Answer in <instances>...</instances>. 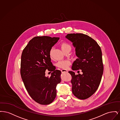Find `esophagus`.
Segmentation results:
<instances>
[{"label": "esophagus", "mask_w": 120, "mask_h": 120, "mask_svg": "<svg viewBox=\"0 0 120 120\" xmlns=\"http://www.w3.org/2000/svg\"><path fill=\"white\" fill-rule=\"evenodd\" d=\"M61 71H62V73H63V72H68V70H66V69H62V70H61Z\"/></svg>", "instance_id": "esophagus-1"}]
</instances>
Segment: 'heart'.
Instances as JSON below:
<instances>
[{
    "instance_id": "b5f03b06",
    "label": "heart",
    "mask_w": 120,
    "mask_h": 120,
    "mask_svg": "<svg viewBox=\"0 0 120 120\" xmlns=\"http://www.w3.org/2000/svg\"><path fill=\"white\" fill-rule=\"evenodd\" d=\"M61 47L62 50L63 51L64 50H65L67 48H71V46L67 43H63L61 45ZM50 57H52V50L50 51ZM70 64H71V62L68 60H62V61H60L58 62L56 64V65L59 68L65 69L68 68L69 66L70 65Z\"/></svg>"
}]
</instances>
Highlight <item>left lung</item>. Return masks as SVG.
Returning a JSON list of instances; mask_svg holds the SVG:
<instances>
[{"label": "left lung", "mask_w": 120, "mask_h": 120, "mask_svg": "<svg viewBox=\"0 0 120 120\" xmlns=\"http://www.w3.org/2000/svg\"><path fill=\"white\" fill-rule=\"evenodd\" d=\"M66 38L73 43L78 57L72 69L81 70L83 73L75 75L69 71L72 76V93L79 99H86L96 92L100 85L103 72L102 51L96 41L86 34H68Z\"/></svg>", "instance_id": "8db88e82"}]
</instances>
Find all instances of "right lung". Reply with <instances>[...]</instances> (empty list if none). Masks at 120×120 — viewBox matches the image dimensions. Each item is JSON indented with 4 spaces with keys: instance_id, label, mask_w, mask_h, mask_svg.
Wrapping results in <instances>:
<instances>
[{
    "instance_id": "obj_1",
    "label": "right lung",
    "mask_w": 120,
    "mask_h": 120,
    "mask_svg": "<svg viewBox=\"0 0 120 120\" xmlns=\"http://www.w3.org/2000/svg\"><path fill=\"white\" fill-rule=\"evenodd\" d=\"M59 38L36 36L29 42L21 56V75L30 96L41 105L52 103L56 96V86L60 83L61 71L55 70L51 62L50 51ZM51 72L46 77L45 70Z\"/></svg>"
}]
</instances>
